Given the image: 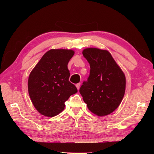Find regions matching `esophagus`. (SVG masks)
<instances>
[{"mask_svg": "<svg viewBox=\"0 0 154 154\" xmlns=\"http://www.w3.org/2000/svg\"><path fill=\"white\" fill-rule=\"evenodd\" d=\"M80 85H81V84H80L79 83H77V84H76V87H77L78 90H79V88H80Z\"/></svg>", "mask_w": 154, "mask_h": 154, "instance_id": "esophagus-1", "label": "esophagus"}]
</instances>
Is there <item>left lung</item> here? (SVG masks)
<instances>
[{
	"mask_svg": "<svg viewBox=\"0 0 154 154\" xmlns=\"http://www.w3.org/2000/svg\"><path fill=\"white\" fill-rule=\"evenodd\" d=\"M89 62L90 75L79 89L88 108L98 116L111 113L118 107L126 90V77L108 51L98 48L83 49Z\"/></svg>",
	"mask_w": 154,
	"mask_h": 154,
	"instance_id": "1",
	"label": "left lung"
}]
</instances>
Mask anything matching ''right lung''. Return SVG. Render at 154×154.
<instances>
[{"instance_id": "add662e5", "label": "right lung", "mask_w": 154, "mask_h": 154, "mask_svg": "<svg viewBox=\"0 0 154 154\" xmlns=\"http://www.w3.org/2000/svg\"><path fill=\"white\" fill-rule=\"evenodd\" d=\"M75 52L71 49H50L44 54L31 71L28 89L34 106L47 117H54L64 110V103L77 92L69 82L68 63Z\"/></svg>"}]
</instances>
